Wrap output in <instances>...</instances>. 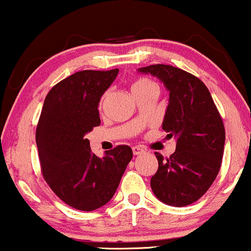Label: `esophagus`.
<instances>
[{
    "label": "esophagus",
    "instance_id": "esophagus-1",
    "mask_svg": "<svg viewBox=\"0 0 251 251\" xmlns=\"http://www.w3.org/2000/svg\"><path fill=\"white\" fill-rule=\"evenodd\" d=\"M132 151H133V154L134 155H139V154L144 153V149L139 148V146H134V148L132 149Z\"/></svg>",
    "mask_w": 251,
    "mask_h": 251
}]
</instances>
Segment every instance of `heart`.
I'll return each mask as SVG.
<instances>
[{"label": "heart", "instance_id": "obj_1", "mask_svg": "<svg viewBox=\"0 0 251 251\" xmlns=\"http://www.w3.org/2000/svg\"><path fill=\"white\" fill-rule=\"evenodd\" d=\"M151 87L157 88V86H155L153 82L150 81V80H148V79H139L138 81H135L133 83L132 89H133V91H138V89H146V88H151Z\"/></svg>", "mask_w": 251, "mask_h": 251}]
</instances>
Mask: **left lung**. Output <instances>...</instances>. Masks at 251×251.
<instances>
[{
	"label": "left lung",
	"instance_id": "obj_1",
	"mask_svg": "<svg viewBox=\"0 0 251 251\" xmlns=\"http://www.w3.org/2000/svg\"><path fill=\"white\" fill-rule=\"evenodd\" d=\"M155 76L169 92L162 127L176 138L169 159L155 152L158 171L151 178L155 197L171 206L194 203L208 191L220 171L226 131L206 86L188 72L169 65L138 68Z\"/></svg>",
	"mask_w": 251,
	"mask_h": 251
}]
</instances>
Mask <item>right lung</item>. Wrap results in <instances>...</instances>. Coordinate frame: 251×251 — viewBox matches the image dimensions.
<instances>
[{"label":"right lung","mask_w":251,"mask_h":251,"mask_svg":"<svg viewBox=\"0 0 251 251\" xmlns=\"http://www.w3.org/2000/svg\"><path fill=\"white\" fill-rule=\"evenodd\" d=\"M118 73L81 71L60 81L46 97L36 128L43 177L60 200L81 211L112 200L133 155L129 146L120 145L99 158L86 138L100 125V99Z\"/></svg>","instance_id":"obj_1"}]
</instances>
